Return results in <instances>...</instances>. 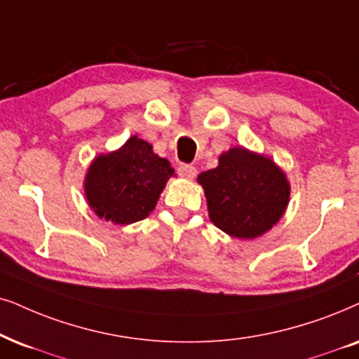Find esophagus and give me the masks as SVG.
I'll return each mask as SVG.
<instances>
[{"instance_id":"1","label":"esophagus","mask_w":359,"mask_h":359,"mask_svg":"<svg viewBox=\"0 0 359 359\" xmlns=\"http://www.w3.org/2000/svg\"><path fill=\"white\" fill-rule=\"evenodd\" d=\"M177 172H179V175L184 177V179H194V177L197 175V169H195L194 165H189V164H180Z\"/></svg>"}]
</instances>
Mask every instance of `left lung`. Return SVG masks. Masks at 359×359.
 Instances as JSON below:
<instances>
[{"instance_id":"8db88e82","label":"left lung","mask_w":359,"mask_h":359,"mask_svg":"<svg viewBox=\"0 0 359 359\" xmlns=\"http://www.w3.org/2000/svg\"><path fill=\"white\" fill-rule=\"evenodd\" d=\"M208 217L235 238H257L276 225L290 201V184L273 161L245 147L219 157L215 169L197 177Z\"/></svg>"}]
</instances>
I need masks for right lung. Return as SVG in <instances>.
<instances>
[{
  "instance_id": "right-lung-1",
  "label": "right lung",
  "mask_w": 359,
  "mask_h": 359,
  "mask_svg": "<svg viewBox=\"0 0 359 359\" xmlns=\"http://www.w3.org/2000/svg\"><path fill=\"white\" fill-rule=\"evenodd\" d=\"M174 169L152 152L146 140L133 135L121 149L101 154L89 165L84 192L99 219L117 225L139 222L156 208Z\"/></svg>"
}]
</instances>
